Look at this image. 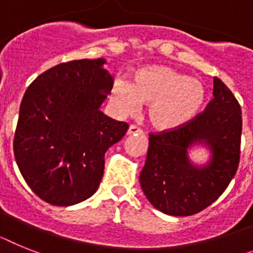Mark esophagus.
I'll return each mask as SVG.
<instances>
[{
  "label": "esophagus",
  "mask_w": 253,
  "mask_h": 253,
  "mask_svg": "<svg viewBox=\"0 0 253 253\" xmlns=\"http://www.w3.org/2000/svg\"><path fill=\"white\" fill-rule=\"evenodd\" d=\"M141 133H144V131L137 125H131L127 131V135H141Z\"/></svg>",
  "instance_id": "obj_1"
}]
</instances>
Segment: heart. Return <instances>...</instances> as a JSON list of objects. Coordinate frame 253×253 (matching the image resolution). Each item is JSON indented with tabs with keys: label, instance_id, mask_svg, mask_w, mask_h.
Instances as JSON below:
<instances>
[{
	"label": "heart",
	"instance_id": "heart-1",
	"mask_svg": "<svg viewBox=\"0 0 253 253\" xmlns=\"http://www.w3.org/2000/svg\"><path fill=\"white\" fill-rule=\"evenodd\" d=\"M205 97L202 81L167 65L140 68L131 84L118 81L112 91L113 103L126 113L136 112L140 104L149 105V120L159 130L185 126L199 113Z\"/></svg>",
	"mask_w": 253,
	"mask_h": 253
}]
</instances>
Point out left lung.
I'll list each match as a JSON object with an SVG mask.
<instances>
[{"instance_id": "obj_1", "label": "left lung", "mask_w": 253, "mask_h": 253, "mask_svg": "<svg viewBox=\"0 0 253 253\" xmlns=\"http://www.w3.org/2000/svg\"><path fill=\"white\" fill-rule=\"evenodd\" d=\"M242 109L229 87L213 78V99L185 126L149 133L145 166L140 173L144 194L157 210L171 216L198 213L228 188L241 157ZM205 143L211 161L194 167L189 146Z\"/></svg>"}]
</instances>
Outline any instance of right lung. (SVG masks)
<instances>
[{"label":"right lung","instance_id":"right-lung-1","mask_svg":"<svg viewBox=\"0 0 253 253\" xmlns=\"http://www.w3.org/2000/svg\"><path fill=\"white\" fill-rule=\"evenodd\" d=\"M104 59L61 63L25 91L14 136V156L25 182L54 206L90 198L100 185L104 156L128 123L104 116L113 87Z\"/></svg>","mask_w":253,"mask_h":253}]
</instances>
